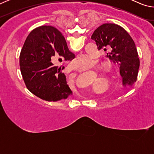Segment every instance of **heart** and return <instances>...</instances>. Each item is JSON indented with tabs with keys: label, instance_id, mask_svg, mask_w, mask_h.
Returning a JSON list of instances; mask_svg holds the SVG:
<instances>
[{
	"label": "heart",
	"instance_id": "1",
	"mask_svg": "<svg viewBox=\"0 0 154 154\" xmlns=\"http://www.w3.org/2000/svg\"><path fill=\"white\" fill-rule=\"evenodd\" d=\"M97 64V60L94 57L89 54H82L77 57L72 62V69L79 72H84L88 69L95 66Z\"/></svg>",
	"mask_w": 154,
	"mask_h": 154
}]
</instances>
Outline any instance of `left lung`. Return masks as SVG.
I'll return each mask as SVG.
<instances>
[{
	"label": "left lung",
	"mask_w": 154,
	"mask_h": 154,
	"mask_svg": "<svg viewBox=\"0 0 154 154\" xmlns=\"http://www.w3.org/2000/svg\"><path fill=\"white\" fill-rule=\"evenodd\" d=\"M91 38L98 49L107 51L106 57L118 66L124 87H131L137 82L139 58L131 36L120 26L104 24L94 30Z\"/></svg>",
	"instance_id": "obj_1"
}]
</instances>
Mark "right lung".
Wrapping results in <instances>:
<instances>
[{"label":"right lung","instance_id":"add662e5","mask_svg":"<svg viewBox=\"0 0 154 154\" xmlns=\"http://www.w3.org/2000/svg\"><path fill=\"white\" fill-rule=\"evenodd\" d=\"M56 57L71 61L75 54L69 50L61 32L50 26L34 29L20 53V70L26 86L46 101H58L72 94L61 69L52 63Z\"/></svg>","mask_w":154,"mask_h":154}]
</instances>
